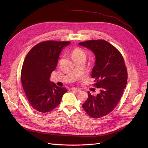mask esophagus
<instances>
[{
  "instance_id": "esophagus-1",
  "label": "esophagus",
  "mask_w": 148,
  "mask_h": 148,
  "mask_svg": "<svg viewBox=\"0 0 148 148\" xmlns=\"http://www.w3.org/2000/svg\"><path fill=\"white\" fill-rule=\"evenodd\" d=\"M71 90L73 91H75V92H80L81 91V90L79 88H71Z\"/></svg>"
}]
</instances>
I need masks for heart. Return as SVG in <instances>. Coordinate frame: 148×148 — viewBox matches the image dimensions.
I'll list each match as a JSON object with an SVG mask.
<instances>
[{
  "mask_svg": "<svg viewBox=\"0 0 148 148\" xmlns=\"http://www.w3.org/2000/svg\"><path fill=\"white\" fill-rule=\"evenodd\" d=\"M71 56L73 59H74L80 57H86V54L81 49L77 48L73 50V51H72Z\"/></svg>",
  "mask_w": 148,
  "mask_h": 148,
  "instance_id": "b5f03b06",
  "label": "heart"
}]
</instances>
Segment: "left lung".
<instances>
[{"label":"left lung","mask_w":148,"mask_h":148,"mask_svg":"<svg viewBox=\"0 0 148 148\" xmlns=\"http://www.w3.org/2000/svg\"><path fill=\"white\" fill-rule=\"evenodd\" d=\"M78 45L95 56L91 75L100 91L96 96L88 91V97L82 106L92 118H101L113 111L119 102L127 83V70L120 52L107 41L92 40Z\"/></svg>","instance_id":"1"}]
</instances>
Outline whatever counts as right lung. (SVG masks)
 <instances>
[{
  "instance_id": "1",
  "label": "right lung",
  "mask_w": 148,
  "mask_h": 148,
  "mask_svg": "<svg viewBox=\"0 0 148 148\" xmlns=\"http://www.w3.org/2000/svg\"><path fill=\"white\" fill-rule=\"evenodd\" d=\"M70 41H46L34 46L27 54L21 72L26 96L33 108L47 112L60 104L67 89L50 80L62 50Z\"/></svg>"
}]
</instances>
